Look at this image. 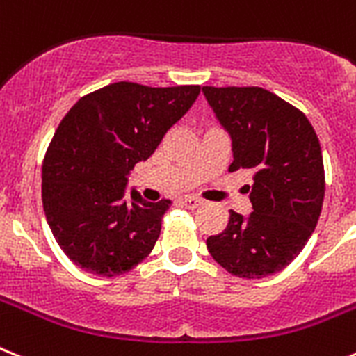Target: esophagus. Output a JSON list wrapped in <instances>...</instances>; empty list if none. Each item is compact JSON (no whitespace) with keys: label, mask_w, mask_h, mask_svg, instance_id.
Masks as SVG:
<instances>
[{"label":"esophagus","mask_w":356,"mask_h":356,"mask_svg":"<svg viewBox=\"0 0 356 356\" xmlns=\"http://www.w3.org/2000/svg\"><path fill=\"white\" fill-rule=\"evenodd\" d=\"M184 207L185 209H189V211H196V209H200L203 205L202 200L198 198H193V196H189V198H184Z\"/></svg>","instance_id":"34e87169"}]
</instances>
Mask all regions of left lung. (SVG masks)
Masks as SVG:
<instances>
[{
    "instance_id": "1",
    "label": "left lung",
    "mask_w": 356,
    "mask_h": 356,
    "mask_svg": "<svg viewBox=\"0 0 356 356\" xmlns=\"http://www.w3.org/2000/svg\"><path fill=\"white\" fill-rule=\"evenodd\" d=\"M230 136L229 171L250 169L252 212L230 211L229 225L207 239L227 272L261 279L281 272L314 234L324 200L323 151L308 118L263 88L203 86Z\"/></svg>"
}]
</instances>
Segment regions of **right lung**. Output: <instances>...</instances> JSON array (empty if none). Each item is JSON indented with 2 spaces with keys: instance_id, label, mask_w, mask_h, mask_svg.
<instances>
[{
  "instance_id": "add662e5",
  "label": "right lung",
  "mask_w": 356,
  "mask_h": 356,
  "mask_svg": "<svg viewBox=\"0 0 356 356\" xmlns=\"http://www.w3.org/2000/svg\"><path fill=\"white\" fill-rule=\"evenodd\" d=\"M200 86L115 83L75 102L42 162V207L79 268L115 277L153 250L171 202L127 193L133 167L156 151L194 104Z\"/></svg>"
}]
</instances>
